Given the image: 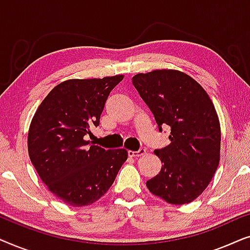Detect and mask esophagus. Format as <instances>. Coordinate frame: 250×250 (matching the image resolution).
<instances>
[{
	"instance_id": "esophagus-1",
	"label": "esophagus",
	"mask_w": 250,
	"mask_h": 250,
	"mask_svg": "<svg viewBox=\"0 0 250 250\" xmlns=\"http://www.w3.org/2000/svg\"><path fill=\"white\" fill-rule=\"evenodd\" d=\"M143 155H146V149H140L138 151H132V150L128 151L129 157H141Z\"/></svg>"
}]
</instances>
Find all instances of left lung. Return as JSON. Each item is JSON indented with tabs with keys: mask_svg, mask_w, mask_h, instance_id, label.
Returning <instances> with one entry per match:
<instances>
[{
	"mask_svg": "<svg viewBox=\"0 0 250 250\" xmlns=\"http://www.w3.org/2000/svg\"><path fill=\"white\" fill-rule=\"evenodd\" d=\"M132 83L170 143L155 150L158 175L146 181L155 196L173 205L189 204L204 192L221 158V126L209 95L192 77L174 69L136 74Z\"/></svg>",
	"mask_w": 250,
	"mask_h": 250,
	"instance_id": "8db88e82",
	"label": "left lung"
}]
</instances>
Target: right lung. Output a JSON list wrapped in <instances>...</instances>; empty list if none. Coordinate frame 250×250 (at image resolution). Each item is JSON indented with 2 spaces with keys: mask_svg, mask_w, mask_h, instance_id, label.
Listing matches in <instances>:
<instances>
[{
  "mask_svg": "<svg viewBox=\"0 0 250 250\" xmlns=\"http://www.w3.org/2000/svg\"><path fill=\"white\" fill-rule=\"evenodd\" d=\"M124 78L116 75L58 84L30 122L28 153L41 180L58 199L73 207L98 201L114 183L127 150H104L86 135L99 125L105 100Z\"/></svg>",
  "mask_w": 250,
  "mask_h": 250,
  "instance_id": "1",
  "label": "right lung"
}]
</instances>
